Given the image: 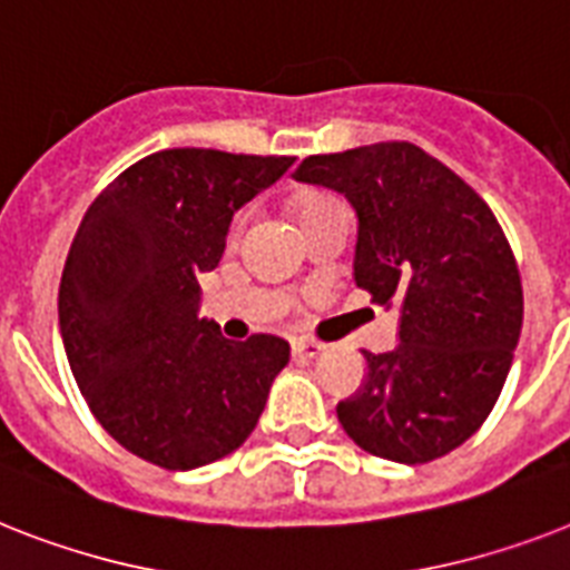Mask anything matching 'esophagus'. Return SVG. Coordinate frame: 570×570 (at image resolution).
<instances>
[{
	"instance_id": "1",
	"label": "esophagus",
	"mask_w": 570,
	"mask_h": 570,
	"mask_svg": "<svg viewBox=\"0 0 570 570\" xmlns=\"http://www.w3.org/2000/svg\"><path fill=\"white\" fill-rule=\"evenodd\" d=\"M293 354H295V357H301V360H313V357H318V354H322V345H318V342H313V340H295L293 342Z\"/></svg>"
}]
</instances>
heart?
Segmentation results:
<instances>
[{
  "instance_id": "b5f03b06",
  "label": "heart",
  "mask_w": 570,
  "mask_h": 570,
  "mask_svg": "<svg viewBox=\"0 0 570 570\" xmlns=\"http://www.w3.org/2000/svg\"><path fill=\"white\" fill-rule=\"evenodd\" d=\"M336 205H340V202L333 196H325V193H307V196H301L298 202H295V216H298V222L304 225L307 219H313V216L331 210V207Z\"/></svg>"
}]
</instances>
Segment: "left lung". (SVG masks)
Wrapping results in <instances>:
<instances>
[{
  "instance_id": "8db88e82",
  "label": "left lung",
  "mask_w": 570,
  "mask_h": 570,
  "mask_svg": "<svg viewBox=\"0 0 570 570\" xmlns=\"http://www.w3.org/2000/svg\"><path fill=\"white\" fill-rule=\"evenodd\" d=\"M295 180L348 198L354 284L397 309V345L363 351L365 377L336 404L340 424L381 460L445 456L492 413L521 336L524 293L501 225L460 175L413 142L309 155Z\"/></svg>"
}]
</instances>
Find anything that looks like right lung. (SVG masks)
<instances>
[{"label":"right lung","mask_w":570,"mask_h":570,"mask_svg":"<svg viewBox=\"0 0 570 570\" xmlns=\"http://www.w3.org/2000/svg\"><path fill=\"white\" fill-rule=\"evenodd\" d=\"M295 157L166 149L128 166L85 213L60 275L69 368L125 451L189 471L257 428L289 342L225 340L198 318V275L219 266L234 213Z\"/></svg>","instance_id":"1"}]
</instances>
